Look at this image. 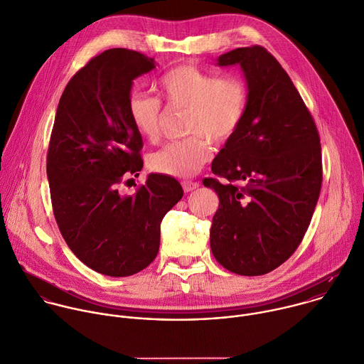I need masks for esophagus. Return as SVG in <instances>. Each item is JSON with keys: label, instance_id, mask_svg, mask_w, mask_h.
Masks as SVG:
<instances>
[{"label": "esophagus", "instance_id": "34e87169", "mask_svg": "<svg viewBox=\"0 0 364 364\" xmlns=\"http://www.w3.org/2000/svg\"><path fill=\"white\" fill-rule=\"evenodd\" d=\"M182 188H183L185 192H192V191L199 188V183L198 182H192V181H183L182 182Z\"/></svg>", "mask_w": 364, "mask_h": 364}]
</instances>
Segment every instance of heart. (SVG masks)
Wrapping results in <instances>:
<instances>
[{
  "instance_id": "b5f03b06",
  "label": "heart",
  "mask_w": 364,
  "mask_h": 364,
  "mask_svg": "<svg viewBox=\"0 0 364 364\" xmlns=\"http://www.w3.org/2000/svg\"><path fill=\"white\" fill-rule=\"evenodd\" d=\"M158 91L172 107L188 108L186 132L155 152L149 166L175 178L195 175L212 156V139L220 145L240 129L249 107V88L239 77L222 78L195 65H179L158 82ZM129 121L139 136L154 142L159 136L162 109L156 98L132 91L128 98Z\"/></svg>"
}]
</instances>
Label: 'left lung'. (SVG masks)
I'll return each instance as SVG.
<instances>
[{
    "label": "left lung",
    "mask_w": 364,
    "mask_h": 364,
    "mask_svg": "<svg viewBox=\"0 0 364 364\" xmlns=\"http://www.w3.org/2000/svg\"><path fill=\"white\" fill-rule=\"evenodd\" d=\"M216 65L240 67L249 107L212 162L229 183L203 181L219 198L210 249L225 269L260 276L286 262L309 228L321 188L320 139L290 77L263 47L232 50Z\"/></svg>",
    "instance_id": "1"
}]
</instances>
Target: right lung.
I'll return each mask as SVG.
<instances>
[{"label": "right lung", "instance_id": "right-lung-1", "mask_svg": "<svg viewBox=\"0 0 364 364\" xmlns=\"http://www.w3.org/2000/svg\"><path fill=\"white\" fill-rule=\"evenodd\" d=\"M155 67L125 48L92 58L65 87L51 134L47 176L61 235L84 264L112 277L154 262L161 222L183 195L175 178L161 173H149L134 195L119 192L144 166L128 98L134 80Z\"/></svg>", "mask_w": 364, "mask_h": 364}]
</instances>
